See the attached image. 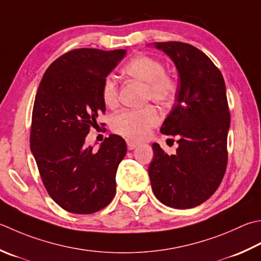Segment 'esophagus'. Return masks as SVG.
Wrapping results in <instances>:
<instances>
[{
	"label": "esophagus",
	"mask_w": 261,
	"mask_h": 261,
	"mask_svg": "<svg viewBox=\"0 0 261 261\" xmlns=\"http://www.w3.org/2000/svg\"><path fill=\"white\" fill-rule=\"evenodd\" d=\"M126 145H127V149L132 150V149H135L136 147L139 146V142H136V141H134V140L127 139V140H126Z\"/></svg>",
	"instance_id": "esophagus-1"
}]
</instances>
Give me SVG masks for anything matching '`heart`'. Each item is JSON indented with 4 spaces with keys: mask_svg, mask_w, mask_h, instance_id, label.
<instances>
[{
    "mask_svg": "<svg viewBox=\"0 0 261 261\" xmlns=\"http://www.w3.org/2000/svg\"><path fill=\"white\" fill-rule=\"evenodd\" d=\"M123 73L145 83V99L154 100L162 106L171 104L176 95L177 84L172 75L165 72V66L160 60L149 55H137L123 66ZM101 99L109 107L117 103V86L112 76H106L101 85ZM161 113L154 105L140 109H126L116 113L111 121L115 134L130 140H141L161 122Z\"/></svg>",
    "mask_w": 261,
    "mask_h": 261,
    "instance_id": "b5f03b06",
    "label": "heart"
}]
</instances>
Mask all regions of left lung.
I'll return each instance as SVG.
<instances>
[{
	"instance_id": "1",
	"label": "left lung",
	"mask_w": 261,
	"mask_h": 261,
	"mask_svg": "<svg viewBox=\"0 0 261 261\" xmlns=\"http://www.w3.org/2000/svg\"><path fill=\"white\" fill-rule=\"evenodd\" d=\"M174 62L180 76L176 103L161 127L178 137L175 155L152 144L148 173L156 198L188 209L201 205L221 185L227 165L229 110L224 78L208 56L181 42L155 43Z\"/></svg>"
}]
</instances>
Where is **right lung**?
<instances>
[{"instance_id":"right-lung-1","label":"right lung","mask_w":261,"mask_h":261,"mask_svg":"<svg viewBox=\"0 0 261 261\" xmlns=\"http://www.w3.org/2000/svg\"><path fill=\"white\" fill-rule=\"evenodd\" d=\"M125 52L72 49L48 66L39 84L30 149L48 195L69 213H96L115 196L116 171L126 154L124 139L111 135L97 151L85 139L105 113L103 81Z\"/></svg>"}]
</instances>
